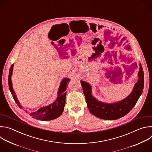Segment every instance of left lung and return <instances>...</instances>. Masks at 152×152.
<instances>
[{"label":"left lung","instance_id":"left-lung-1","mask_svg":"<svg viewBox=\"0 0 152 152\" xmlns=\"http://www.w3.org/2000/svg\"><path fill=\"white\" fill-rule=\"evenodd\" d=\"M138 76V80L135 83L131 94L120 102L110 104L102 103L96 100L91 94L90 85L81 80L83 94L90 113L98 118L108 120H117L128 114L137 103L143 91L144 73L141 64H140Z\"/></svg>","mask_w":152,"mask_h":152}]
</instances>
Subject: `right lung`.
Returning <instances> with one entry per match:
<instances>
[{
    "label": "right lung",
    "mask_w": 152,
    "mask_h": 152,
    "mask_svg": "<svg viewBox=\"0 0 152 152\" xmlns=\"http://www.w3.org/2000/svg\"><path fill=\"white\" fill-rule=\"evenodd\" d=\"M13 66H14V64H12L9 72V76H8L9 88H10L11 93L12 96V97L14 99L15 103L18 105L20 107H21V106L20 105V103L15 96V92L14 91L12 86L11 76H12V73L13 70ZM69 81H70V79L68 78H65L62 80L59 88L58 92V97L52 104L48 106L41 107L40 109H39L36 112L31 113L30 115L32 116L33 118H35L38 120H41L43 121L53 120L59 117L63 113V111L64 109V106H65V104H66V90L68 86Z\"/></svg>",
    "instance_id": "add662e5"
}]
</instances>
